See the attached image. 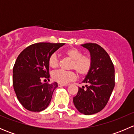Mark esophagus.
Segmentation results:
<instances>
[{"mask_svg": "<svg viewBox=\"0 0 134 134\" xmlns=\"http://www.w3.org/2000/svg\"><path fill=\"white\" fill-rule=\"evenodd\" d=\"M58 85L59 87H63V86H67V85H66V84H62V83H58Z\"/></svg>", "mask_w": 134, "mask_h": 134, "instance_id": "esophagus-1", "label": "esophagus"}]
</instances>
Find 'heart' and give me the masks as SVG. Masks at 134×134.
Returning a JSON list of instances; mask_svg holds the SVG:
<instances>
[{"label": "heart", "mask_w": 134, "mask_h": 134, "mask_svg": "<svg viewBox=\"0 0 134 134\" xmlns=\"http://www.w3.org/2000/svg\"><path fill=\"white\" fill-rule=\"evenodd\" d=\"M65 54L72 60L70 69H75L80 75L86 76L91 71L93 67V60L90 56L83 55L78 48L72 47L65 51ZM48 65L51 68L55 69L58 67L59 59L56 53H53L48 58ZM76 74L73 71H63L57 70L52 73V78L55 82L62 84H66L69 82L76 80Z\"/></svg>", "instance_id": "obj_1"}]
</instances>
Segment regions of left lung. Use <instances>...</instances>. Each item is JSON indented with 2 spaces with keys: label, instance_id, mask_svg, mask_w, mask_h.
<instances>
[{
  "label": "left lung",
  "instance_id": "obj_1",
  "mask_svg": "<svg viewBox=\"0 0 134 134\" xmlns=\"http://www.w3.org/2000/svg\"><path fill=\"white\" fill-rule=\"evenodd\" d=\"M91 54L93 67L82 82L86 87L78 88L73 102L76 109L84 115L100 111L106 106L115 87V68L106 51L97 43L81 44Z\"/></svg>",
  "mask_w": 134,
  "mask_h": 134
}]
</instances>
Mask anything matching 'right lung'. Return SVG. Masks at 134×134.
<instances>
[{"instance_id": "obj_1", "label": "right lung", "mask_w": 134, "mask_h": 134, "mask_svg": "<svg viewBox=\"0 0 134 134\" xmlns=\"http://www.w3.org/2000/svg\"><path fill=\"white\" fill-rule=\"evenodd\" d=\"M64 44L35 43L18 56L13 69V86L17 99L25 109L40 112L48 107L58 83L42 80L49 78L50 56Z\"/></svg>"}]
</instances>
